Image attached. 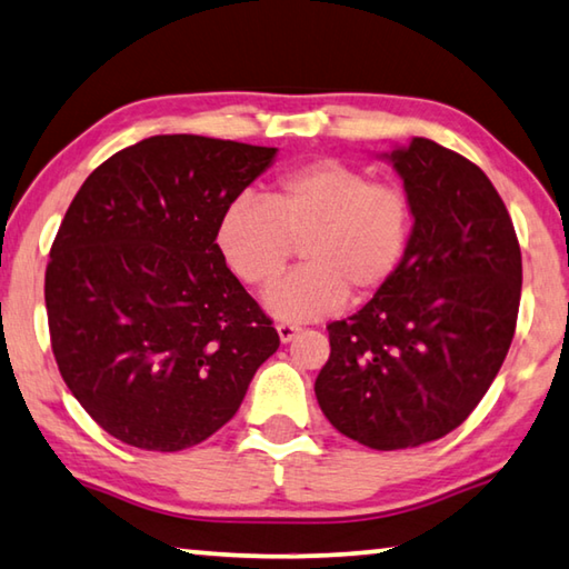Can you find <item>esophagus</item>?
Instances as JSON below:
<instances>
[{"instance_id": "obj_1", "label": "esophagus", "mask_w": 569, "mask_h": 569, "mask_svg": "<svg viewBox=\"0 0 569 569\" xmlns=\"http://www.w3.org/2000/svg\"><path fill=\"white\" fill-rule=\"evenodd\" d=\"M276 331H278V336H281V341L283 343H288V341H293L296 339V333L301 331V326H296V323H278L276 326Z\"/></svg>"}]
</instances>
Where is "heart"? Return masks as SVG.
Here are the masks:
<instances>
[{
  "label": "heart",
  "mask_w": 569,
  "mask_h": 569,
  "mask_svg": "<svg viewBox=\"0 0 569 569\" xmlns=\"http://www.w3.org/2000/svg\"><path fill=\"white\" fill-rule=\"evenodd\" d=\"M413 208L403 188L323 158L281 172L266 206L240 196L223 208L216 243L250 288L271 286L301 250V271L266 293L276 319L308 321L339 311L346 298L379 296L407 261Z\"/></svg>",
  "instance_id": "1"
}]
</instances>
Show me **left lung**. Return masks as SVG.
<instances>
[{"mask_svg": "<svg viewBox=\"0 0 569 569\" xmlns=\"http://www.w3.org/2000/svg\"><path fill=\"white\" fill-rule=\"evenodd\" d=\"M389 160L413 208L401 271L329 329L316 399L336 429L379 451L447 437L492 387L512 343L522 253L492 180L413 138Z\"/></svg>", "mask_w": 569, "mask_h": 569, "instance_id": "1", "label": "left lung"}]
</instances>
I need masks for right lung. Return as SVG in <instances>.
I'll list each match as a JSON object with an SVG mask.
<instances>
[{
	"mask_svg": "<svg viewBox=\"0 0 569 569\" xmlns=\"http://www.w3.org/2000/svg\"><path fill=\"white\" fill-rule=\"evenodd\" d=\"M276 148L156 134L77 190L44 303L67 389L124 445L180 451L233 419L278 331L216 243L223 208Z\"/></svg>",
	"mask_w": 569,
	"mask_h": 569,
	"instance_id": "add662e5",
	"label": "right lung"
}]
</instances>
